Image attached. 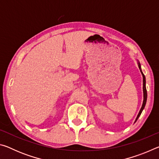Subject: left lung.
I'll use <instances>...</instances> for the list:
<instances>
[{"label":"left lung","instance_id":"obj_1","mask_svg":"<svg viewBox=\"0 0 159 159\" xmlns=\"http://www.w3.org/2000/svg\"><path fill=\"white\" fill-rule=\"evenodd\" d=\"M138 66H139V69L140 70V72L142 75V77H143V103H142V105L140 110H139V114L138 115V116H137L135 120H134V122L137 121V120L138 119V118L139 117V116L141 115L142 111H143V109H144V107L146 105V102H147V89H146V79H145V76L144 74L142 73V69H141V65H140V63H139V61L138 60Z\"/></svg>","mask_w":159,"mask_h":159}]
</instances>
